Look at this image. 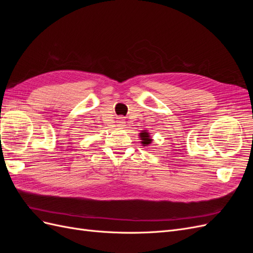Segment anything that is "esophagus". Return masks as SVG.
Masks as SVG:
<instances>
[{
  "instance_id": "obj_1",
  "label": "esophagus",
  "mask_w": 253,
  "mask_h": 253,
  "mask_svg": "<svg viewBox=\"0 0 253 253\" xmlns=\"http://www.w3.org/2000/svg\"><path fill=\"white\" fill-rule=\"evenodd\" d=\"M116 122H117V126H120V127L125 126V124H126V122H125V118H124V117H118Z\"/></svg>"
}]
</instances>
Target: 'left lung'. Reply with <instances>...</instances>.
Wrapping results in <instances>:
<instances>
[{"instance_id": "left-lung-1", "label": "left lung", "mask_w": 253, "mask_h": 253, "mask_svg": "<svg viewBox=\"0 0 253 253\" xmlns=\"http://www.w3.org/2000/svg\"><path fill=\"white\" fill-rule=\"evenodd\" d=\"M140 138H141V143L143 144V145H148V144H150L151 143V141H152V139L150 138V136H149V133L148 132H143V133H140Z\"/></svg>"}]
</instances>
